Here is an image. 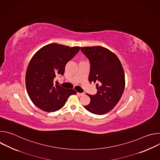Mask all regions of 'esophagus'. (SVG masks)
<instances>
[{
    "label": "esophagus",
    "mask_w": 160,
    "mask_h": 160,
    "mask_svg": "<svg viewBox=\"0 0 160 160\" xmlns=\"http://www.w3.org/2000/svg\"><path fill=\"white\" fill-rule=\"evenodd\" d=\"M77 94H78L80 96H83L85 94L84 93H78V92H77Z\"/></svg>",
    "instance_id": "obj_1"
}]
</instances>
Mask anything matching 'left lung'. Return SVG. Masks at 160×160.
<instances>
[{"mask_svg": "<svg viewBox=\"0 0 160 160\" xmlns=\"http://www.w3.org/2000/svg\"><path fill=\"white\" fill-rule=\"evenodd\" d=\"M90 62L88 80L97 83V93L87 94L90 103L83 106L96 115H104L118 104L125 89V74L118 57L106 48L100 46L80 48Z\"/></svg>", "mask_w": 160, "mask_h": 160, "instance_id": "1", "label": "left lung"}]
</instances>
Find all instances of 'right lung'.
Instances as JSON below:
<instances>
[{
  "mask_svg": "<svg viewBox=\"0 0 160 160\" xmlns=\"http://www.w3.org/2000/svg\"><path fill=\"white\" fill-rule=\"evenodd\" d=\"M80 47L51 43L38 50L32 58L26 73V87L33 103L47 112L62 108L68 98L76 94L73 89H66L54 83L63 75L65 66L79 51Z\"/></svg>",
  "mask_w": 160,
  "mask_h": 160,
  "instance_id": "right-lung-1",
  "label": "right lung"
}]
</instances>
